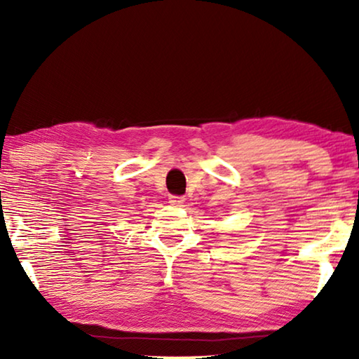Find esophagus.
<instances>
[{"label":"esophagus","instance_id":"1","mask_svg":"<svg viewBox=\"0 0 359 359\" xmlns=\"http://www.w3.org/2000/svg\"><path fill=\"white\" fill-rule=\"evenodd\" d=\"M185 201L184 196H169V203H171L172 205H182Z\"/></svg>","mask_w":359,"mask_h":359}]
</instances>
